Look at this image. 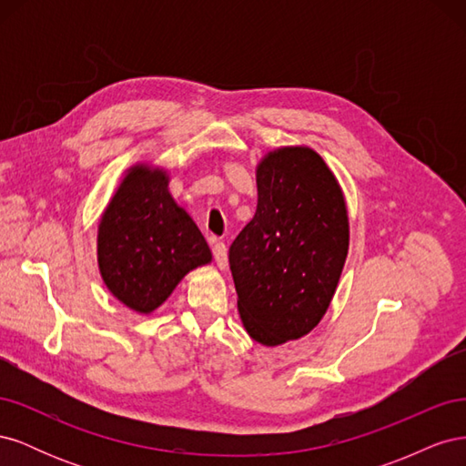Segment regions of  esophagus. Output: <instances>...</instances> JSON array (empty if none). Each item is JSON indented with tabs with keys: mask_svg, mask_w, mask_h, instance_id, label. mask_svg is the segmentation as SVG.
Segmentation results:
<instances>
[{
	"mask_svg": "<svg viewBox=\"0 0 466 466\" xmlns=\"http://www.w3.org/2000/svg\"><path fill=\"white\" fill-rule=\"evenodd\" d=\"M214 260H216V264L221 268L228 266V262H229V258H228V247H225L223 243H219V241H214Z\"/></svg>",
	"mask_w": 466,
	"mask_h": 466,
	"instance_id": "34e87169",
	"label": "esophagus"
}]
</instances>
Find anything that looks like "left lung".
Returning <instances> with one entry per match:
<instances>
[{
  "instance_id": "obj_1",
  "label": "left lung",
  "mask_w": 466,
  "mask_h": 466,
  "mask_svg": "<svg viewBox=\"0 0 466 466\" xmlns=\"http://www.w3.org/2000/svg\"><path fill=\"white\" fill-rule=\"evenodd\" d=\"M257 187L255 218L229 247V266L248 336L279 346L327 313L348 255V211L336 177L309 147L268 153Z\"/></svg>"
}]
</instances>
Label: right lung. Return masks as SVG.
I'll list each match as a JSON object with an SVG mask.
<instances>
[{
	"mask_svg": "<svg viewBox=\"0 0 466 466\" xmlns=\"http://www.w3.org/2000/svg\"><path fill=\"white\" fill-rule=\"evenodd\" d=\"M161 168L132 167L98 223L96 257L106 288L134 311H155L190 270L211 262L192 218L177 206Z\"/></svg>",
	"mask_w": 466,
	"mask_h": 466,
	"instance_id": "1",
	"label": "right lung"
}]
</instances>
